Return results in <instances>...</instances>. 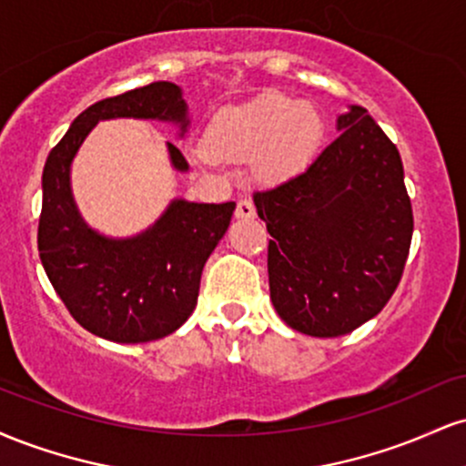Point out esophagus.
I'll list each match as a JSON object with an SVG mask.
<instances>
[{
  "label": "esophagus",
  "mask_w": 466,
  "mask_h": 466,
  "mask_svg": "<svg viewBox=\"0 0 466 466\" xmlns=\"http://www.w3.org/2000/svg\"><path fill=\"white\" fill-rule=\"evenodd\" d=\"M234 215H237V218H254L256 217L254 203H251V199H240L237 203V212H234Z\"/></svg>",
  "instance_id": "esophagus-1"
}]
</instances>
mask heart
I'll list each match as a JSON object with an SVG mask.
<instances>
[{
  "mask_svg": "<svg viewBox=\"0 0 466 466\" xmlns=\"http://www.w3.org/2000/svg\"><path fill=\"white\" fill-rule=\"evenodd\" d=\"M324 137V117L309 103L285 94H263L226 106L206 131L208 151L234 162L254 160L260 179L282 181L311 164Z\"/></svg>",
  "mask_w": 466,
  "mask_h": 466,
  "instance_id": "heart-1",
  "label": "heart"
}]
</instances>
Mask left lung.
I'll list each match as a JSON object with an SVG mask.
<instances>
[{"mask_svg": "<svg viewBox=\"0 0 466 466\" xmlns=\"http://www.w3.org/2000/svg\"><path fill=\"white\" fill-rule=\"evenodd\" d=\"M337 131L304 173L254 192L271 234V302L311 337L352 333L381 313L414 232L397 147L360 105L337 117Z\"/></svg>", "mask_w": 466, "mask_h": 466, "instance_id": "left-lung-1", "label": "left lung"}]
</instances>
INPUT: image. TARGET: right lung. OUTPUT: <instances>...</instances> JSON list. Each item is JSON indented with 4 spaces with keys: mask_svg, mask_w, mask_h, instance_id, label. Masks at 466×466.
<instances>
[{
    "mask_svg": "<svg viewBox=\"0 0 466 466\" xmlns=\"http://www.w3.org/2000/svg\"><path fill=\"white\" fill-rule=\"evenodd\" d=\"M111 117L173 122L184 136L188 106L168 80L87 106L46 159L36 240L52 287L83 329L117 344H142L175 333L195 311L203 265L226 234L237 203L175 199L136 237L96 232L74 203L69 168L89 131ZM168 155L173 168L188 170L170 142Z\"/></svg>",
    "mask_w": 466,
    "mask_h": 466,
    "instance_id": "obj_1",
    "label": "right lung"
}]
</instances>
